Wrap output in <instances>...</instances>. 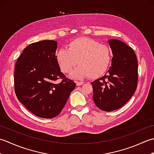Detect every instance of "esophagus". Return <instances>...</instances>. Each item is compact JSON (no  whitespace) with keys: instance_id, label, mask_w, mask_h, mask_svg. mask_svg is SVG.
<instances>
[{"instance_id":"obj_1","label":"esophagus","mask_w":154,"mask_h":154,"mask_svg":"<svg viewBox=\"0 0 154 154\" xmlns=\"http://www.w3.org/2000/svg\"><path fill=\"white\" fill-rule=\"evenodd\" d=\"M83 81H76V84H77V86H81V85H83Z\"/></svg>"}]
</instances>
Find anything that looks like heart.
Here are the masks:
<instances>
[{"mask_svg": "<svg viewBox=\"0 0 154 154\" xmlns=\"http://www.w3.org/2000/svg\"><path fill=\"white\" fill-rule=\"evenodd\" d=\"M56 60L61 71L64 73H69L78 64L79 66L73 72L72 76L95 79L102 76L107 70L111 54L106 45L100 44L90 38H79L68 44L67 50H59Z\"/></svg>", "mask_w": 154, "mask_h": 154, "instance_id": "1", "label": "heart"}]
</instances>
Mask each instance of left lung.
I'll return each mask as SVG.
<instances>
[{"label": "left lung", "instance_id": "left-lung-1", "mask_svg": "<svg viewBox=\"0 0 154 154\" xmlns=\"http://www.w3.org/2000/svg\"><path fill=\"white\" fill-rule=\"evenodd\" d=\"M113 57L112 65L103 77L91 83L96 106L106 112L123 106L138 85V61L131 48L118 40H109Z\"/></svg>", "mask_w": 154, "mask_h": 154}]
</instances>
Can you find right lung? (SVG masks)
Segmentation results:
<instances>
[{"label": "right lung", "instance_id": "add662e5", "mask_svg": "<svg viewBox=\"0 0 154 154\" xmlns=\"http://www.w3.org/2000/svg\"><path fill=\"white\" fill-rule=\"evenodd\" d=\"M57 42L44 40L26 48L16 61L14 91L18 100L34 115L57 116L75 87L61 72L55 51ZM60 79V83L56 81Z\"/></svg>", "mask_w": 154, "mask_h": 154}]
</instances>
